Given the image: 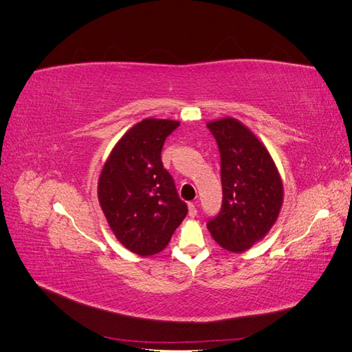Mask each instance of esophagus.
I'll return each mask as SVG.
<instances>
[{
	"instance_id": "obj_1",
	"label": "esophagus",
	"mask_w": 352,
	"mask_h": 352,
	"mask_svg": "<svg viewBox=\"0 0 352 352\" xmlns=\"http://www.w3.org/2000/svg\"><path fill=\"white\" fill-rule=\"evenodd\" d=\"M188 214H189V217L197 216V206L194 204V202H190V204L188 206Z\"/></svg>"
}]
</instances>
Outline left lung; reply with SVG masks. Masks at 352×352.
<instances>
[{"label":"left lung","mask_w":352,"mask_h":352,"mask_svg":"<svg viewBox=\"0 0 352 352\" xmlns=\"http://www.w3.org/2000/svg\"><path fill=\"white\" fill-rule=\"evenodd\" d=\"M221 163L223 204L207 223L212 239L230 252H243L264 239L283 204V184L265 145L242 122L221 117L207 123Z\"/></svg>","instance_id":"1"}]
</instances>
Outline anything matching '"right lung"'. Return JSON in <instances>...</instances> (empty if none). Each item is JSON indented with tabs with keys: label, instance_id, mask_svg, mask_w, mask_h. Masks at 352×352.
I'll return each mask as SVG.
<instances>
[{
	"label": "right lung",
	"instance_id": "add662e5",
	"mask_svg": "<svg viewBox=\"0 0 352 352\" xmlns=\"http://www.w3.org/2000/svg\"><path fill=\"white\" fill-rule=\"evenodd\" d=\"M179 124L148 117L132 126L114 145L98 179L100 207L111 232L141 257L162 252L188 212L162 163L166 138Z\"/></svg>",
	"mask_w": 352,
	"mask_h": 352
}]
</instances>
